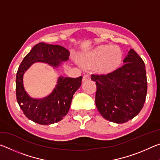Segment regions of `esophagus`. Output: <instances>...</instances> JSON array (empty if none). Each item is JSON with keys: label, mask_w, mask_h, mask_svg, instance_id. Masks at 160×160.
<instances>
[{"label": "esophagus", "mask_w": 160, "mask_h": 160, "mask_svg": "<svg viewBox=\"0 0 160 160\" xmlns=\"http://www.w3.org/2000/svg\"><path fill=\"white\" fill-rule=\"evenodd\" d=\"M91 80V76L90 73H86L83 75L82 81H87V80Z\"/></svg>", "instance_id": "34e87169"}]
</instances>
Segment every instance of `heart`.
Instances as JSON below:
<instances>
[{"instance_id":"obj_1","label":"heart","mask_w":160,"mask_h":160,"mask_svg":"<svg viewBox=\"0 0 160 160\" xmlns=\"http://www.w3.org/2000/svg\"><path fill=\"white\" fill-rule=\"evenodd\" d=\"M122 60V51L116 46L101 45L82 58L84 64L96 66L100 72H110L116 68Z\"/></svg>"}]
</instances>
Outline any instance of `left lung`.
<instances>
[{
	"mask_svg": "<svg viewBox=\"0 0 160 160\" xmlns=\"http://www.w3.org/2000/svg\"><path fill=\"white\" fill-rule=\"evenodd\" d=\"M123 65L114 71L91 75L96 82L95 104L107 120L123 123L140 113L147 95L148 82L144 61L130 49Z\"/></svg>",
	"mask_w": 160,
	"mask_h": 160,
	"instance_id": "1",
	"label": "left lung"
}]
</instances>
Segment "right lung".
I'll list each match as a JSON object with an SVG mask.
<instances>
[{
    "mask_svg": "<svg viewBox=\"0 0 160 160\" xmlns=\"http://www.w3.org/2000/svg\"><path fill=\"white\" fill-rule=\"evenodd\" d=\"M69 56V51L61 46L42 42L35 45L22 61L16 75V97L20 109L29 120L41 125H49L62 120L68 112L72 96L80 87L82 77L60 76L49 95L43 99H34L24 88V73L36 62L58 68L62 61L68 60Z\"/></svg>",
    "mask_w": 160,
    "mask_h": 160,
    "instance_id": "obj_1",
    "label": "right lung"
}]
</instances>
